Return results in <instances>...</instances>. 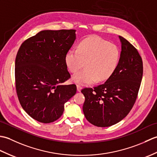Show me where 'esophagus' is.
Segmentation results:
<instances>
[{"mask_svg": "<svg viewBox=\"0 0 157 157\" xmlns=\"http://www.w3.org/2000/svg\"><path fill=\"white\" fill-rule=\"evenodd\" d=\"M82 86H79V85H77V90L78 92H80L82 90Z\"/></svg>", "mask_w": 157, "mask_h": 157, "instance_id": "34e87169", "label": "esophagus"}]
</instances>
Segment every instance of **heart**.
Listing matches in <instances>:
<instances>
[{
    "label": "heart",
    "instance_id": "obj_1",
    "mask_svg": "<svg viewBox=\"0 0 157 157\" xmlns=\"http://www.w3.org/2000/svg\"><path fill=\"white\" fill-rule=\"evenodd\" d=\"M121 51L118 46L98 36H90L79 42L78 49H70L65 61L71 73L78 71L84 65L86 68L75 73L72 80L80 85L106 80L117 67Z\"/></svg>",
    "mask_w": 157,
    "mask_h": 157
}]
</instances>
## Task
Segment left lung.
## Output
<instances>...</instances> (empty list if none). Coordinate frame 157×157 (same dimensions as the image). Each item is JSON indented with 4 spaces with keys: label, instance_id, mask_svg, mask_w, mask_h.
<instances>
[{
    "label": "left lung",
    "instance_id": "obj_1",
    "mask_svg": "<svg viewBox=\"0 0 157 157\" xmlns=\"http://www.w3.org/2000/svg\"><path fill=\"white\" fill-rule=\"evenodd\" d=\"M121 57L113 74L105 84L82 90L85 96L83 111L97 127H109L125 118L137 98L143 75V63L137 49L123 38Z\"/></svg>",
    "mask_w": 157,
    "mask_h": 157
}]
</instances>
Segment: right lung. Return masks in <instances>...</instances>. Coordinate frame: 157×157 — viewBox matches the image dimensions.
<instances>
[{"label": "right lung", "instance_id": "obj_1", "mask_svg": "<svg viewBox=\"0 0 157 157\" xmlns=\"http://www.w3.org/2000/svg\"><path fill=\"white\" fill-rule=\"evenodd\" d=\"M76 38L75 29L43 30L26 40L15 59V87L23 110L39 122L57 120L64 105L77 91L70 78L65 55Z\"/></svg>", "mask_w": 157, "mask_h": 157}]
</instances>
